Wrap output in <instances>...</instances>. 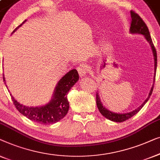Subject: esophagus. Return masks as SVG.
Returning a JSON list of instances; mask_svg holds the SVG:
<instances>
[{"label":"esophagus","mask_w":160,"mask_h":160,"mask_svg":"<svg viewBox=\"0 0 160 160\" xmlns=\"http://www.w3.org/2000/svg\"><path fill=\"white\" fill-rule=\"evenodd\" d=\"M88 71V67L86 64H80L78 67V72L80 77H84L86 75Z\"/></svg>","instance_id":"obj_1"}]
</instances>
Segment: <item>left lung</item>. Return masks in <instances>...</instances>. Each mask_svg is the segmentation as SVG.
<instances>
[{
	"instance_id": "1",
	"label": "left lung",
	"mask_w": 160,
	"mask_h": 160,
	"mask_svg": "<svg viewBox=\"0 0 160 160\" xmlns=\"http://www.w3.org/2000/svg\"><path fill=\"white\" fill-rule=\"evenodd\" d=\"M130 16H131V23H130V33H133V34H136V33H138V34H141L144 35L146 39H147V41L149 42L151 48H152V50L153 51V55H154V82L155 81V76H156V70H157V51L156 49H155V47L153 44L152 38L150 36L149 31H148V29L147 28V24H145V22H143V20L141 19L138 13L134 12L133 11H131L130 12ZM153 88H154V84H153L152 88H151V91L148 93V96L147 97V99L144 101L142 104H141L140 107L137 108L136 109L133 110V111L128 112V113L125 114H118V113H114L109 110L107 109V108H105L102 105V102H101L99 95H98V92H96V104H97V107L101 114H102L103 116H104L106 118L109 119V120L114 121V122H124V121L128 120L130 118H132V116H134L135 114L138 113V112L140 111L143 106L145 105V103L148 102V98L152 95Z\"/></svg>"
}]
</instances>
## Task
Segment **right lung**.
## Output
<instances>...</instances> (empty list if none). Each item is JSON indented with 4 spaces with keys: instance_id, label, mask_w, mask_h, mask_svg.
<instances>
[{
    "instance_id": "right-lung-1",
    "label": "right lung",
    "mask_w": 160,
    "mask_h": 160,
    "mask_svg": "<svg viewBox=\"0 0 160 160\" xmlns=\"http://www.w3.org/2000/svg\"><path fill=\"white\" fill-rule=\"evenodd\" d=\"M26 22L24 21L22 24ZM20 25L17 27L13 32H14ZM12 32V33H13ZM3 81L5 78L3 75ZM79 80L78 71L75 69H72L62 78L57 83L52 99L50 102L41 107H26L19 103L12 96L13 104L20 113L28 118L29 120L42 125H50L58 122L64 118L67 114L69 107V103L67 100V94L72 87Z\"/></svg>"
}]
</instances>
